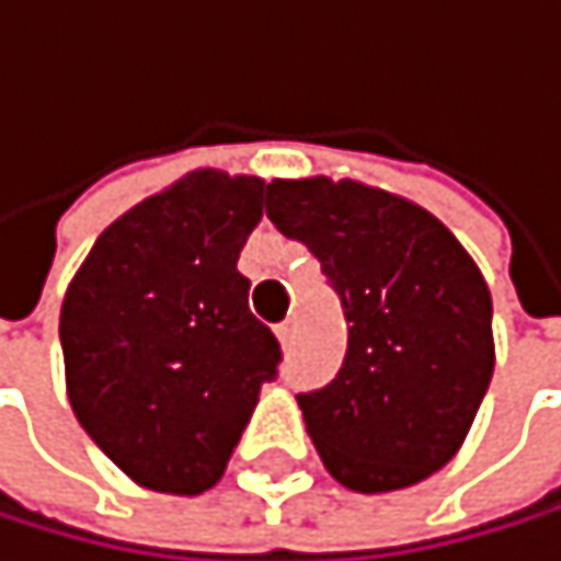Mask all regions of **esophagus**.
Segmentation results:
<instances>
[{
  "instance_id": "1",
  "label": "esophagus",
  "mask_w": 561,
  "mask_h": 561,
  "mask_svg": "<svg viewBox=\"0 0 561 561\" xmlns=\"http://www.w3.org/2000/svg\"><path fill=\"white\" fill-rule=\"evenodd\" d=\"M277 337H280V344H284V347H290V344H294V337H297V328H294V321H284V324H277Z\"/></svg>"
}]
</instances>
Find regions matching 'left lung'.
<instances>
[{"mask_svg":"<svg viewBox=\"0 0 561 561\" xmlns=\"http://www.w3.org/2000/svg\"><path fill=\"white\" fill-rule=\"evenodd\" d=\"M267 217L337 290L347 354L297 394L324 468L351 492H398L461 448L495 371L492 294L455 233L357 180H274Z\"/></svg>","mask_w":561,"mask_h":561,"instance_id":"8db88e82","label":"left lung"}]
</instances>
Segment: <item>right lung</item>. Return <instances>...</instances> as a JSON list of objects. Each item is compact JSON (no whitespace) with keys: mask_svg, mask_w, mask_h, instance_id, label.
Wrapping results in <instances>:
<instances>
[{"mask_svg":"<svg viewBox=\"0 0 561 561\" xmlns=\"http://www.w3.org/2000/svg\"><path fill=\"white\" fill-rule=\"evenodd\" d=\"M261 217V176L193 170L113 220L66 290L69 404L136 485L214 489L277 378L280 344L237 271Z\"/></svg>","mask_w":561,"mask_h":561,"instance_id":"right-lung-1","label":"right lung"}]
</instances>
